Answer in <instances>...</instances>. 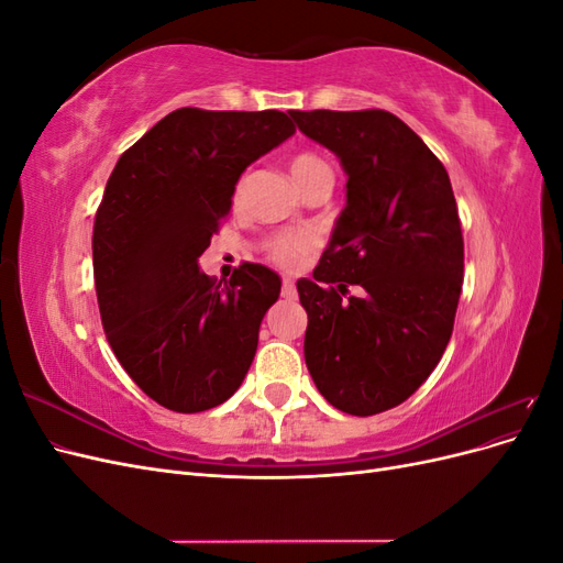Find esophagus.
<instances>
[{
    "label": "esophagus",
    "instance_id": "obj_1",
    "mask_svg": "<svg viewBox=\"0 0 563 563\" xmlns=\"http://www.w3.org/2000/svg\"><path fill=\"white\" fill-rule=\"evenodd\" d=\"M282 296L286 298V300H294L296 296H298V291H296V284H294V279H284L282 282Z\"/></svg>",
    "mask_w": 563,
    "mask_h": 563
}]
</instances>
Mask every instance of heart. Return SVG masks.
Returning a JSON list of instances; mask_svg holds the SVG:
<instances>
[{"instance_id": "obj_1", "label": "heart", "mask_w": 563, "mask_h": 563, "mask_svg": "<svg viewBox=\"0 0 563 563\" xmlns=\"http://www.w3.org/2000/svg\"><path fill=\"white\" fill-rule=\"evenodd\" d=\"M329 166L321 157L312 155V152H300L291 159V174L296 178V183H305L310 180L317 174H327ZM242 192V183L236 185V195ZM267 251V258L272 263H277L279 267L291 269L296 265H300L305 261V255L312 251V240L308 234H296V232H282L275 234L272 240H267L265 244Z\"/></svg>"}]
</instances>
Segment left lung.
<instances>
[{"label":"left lung","mask_w":563,"mask_h":563,"mask_svg":"<svg viewBox=\"0 0 563 563\" xmlns=\"http://www.w3.org/2000/svg\"><path fill=\"white\" fill-rule=\"evenodd\" d=\"M291 117L347 174V203L314 279L296 284L308 312L305 364L338 411L376 416L430 378L451 340L465 269L453 187L391 112Z\"/></svg>","instance_id":"8db88e82"}]
</instances>
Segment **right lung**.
Returning a JSON list of instances; mask_svg holds the SVG:
<instances>
[{
	"mask_svg": "<svg viewBox=\"0 0 563 563\" xmlns=\"http://www.w3.org/2000/svg\"><path fill=\"white\" fill-rule=\"evenodd\" d=\"M296 133L279 110L180 108L119 157L93 223V279L108 343L150 399L199 413L240 389L282 279L244 263L220 288L199 272L234 185Z\"/></svg>",
	"mask_w": 563,
	"mask_h": 563,
	"instance_id": "obj_1",
	"label": "right lung"
}]
</instances>
